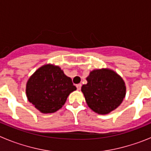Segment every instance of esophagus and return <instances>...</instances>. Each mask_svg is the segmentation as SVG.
<instances>
[{
    "label": "esophagus",
    "mask_w": 151,
    "mask_h": 151,
    "mask_svg": "<svg viewBox=\"0 0 151 151\" xmlns=\"http://www.w3.org/2000/svg\"><path fill=\"white\" fill-rule=\"evenodd\" d=\"M81 87H82V85H81V84H78V85H76V88L78 90H80V89H81Z\"/></svg>",
    "instance_id": "obj_1"
}]
</instances>
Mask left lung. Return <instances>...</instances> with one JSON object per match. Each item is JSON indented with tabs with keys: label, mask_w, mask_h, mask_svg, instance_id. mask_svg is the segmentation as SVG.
Listing matches in <instances>:
<instances>
[{
	"label": "left lung",
	"mask_w": 151,
	"mask_h": 151,
	"mask_svg": "<svg viewBox=\"0 0 151 151\" xmlns=\"http://www.w3.org/2000/svg\"><path fill=\"white\" fill-rule=\"evenodd\" d=\"M83 92L87 104L99 114H107L121 104L125 96L122 78L110 69H96L87 77Z\"/></svg>",
	"instance_id": "left-lung-1"
}]
</instances>
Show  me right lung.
Masks as SVG:
<instances>
[{
  "instance_id": "add662e5",
  "label": "right lung",
  "mask_w": 151,
  "mask_h": 151,
  "mask_svg": "<svg viewBox=\"0 0 151 151\" xmlns=\"http://www.w3.org/2000/svg\"><path fill=\"white\" fill-rule=\"evenodd\" d=\"M76 87L59 66L45 65L30 77L26 95L30 103L43 113H54L64 105Z\"/></svg>"
}]
</instances>
